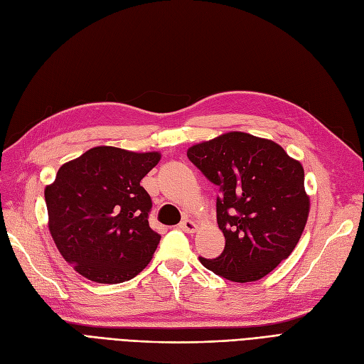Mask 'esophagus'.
Masks as SVG:
<instances>
[{"label": "esophagus", "instance_id": "obj_1", "mask_svg": "<svg viewBox=\"0 0 364 364\" xmlns=\"http://www.w3.org/2000/svg\"><path fill=\"white\" fill-rule=\"evenodd\" d=\"M180 230L184 231V232H195L198 230V225L191 219H184V220H181Z\"/></svg>", "mask_w": 364, "mask_h": 364}]
</instances>
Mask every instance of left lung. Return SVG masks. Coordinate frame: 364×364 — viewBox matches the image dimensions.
Segmentation results:
<instances>
[{
  "mask_svg": "<svg viewBox=\"0 0 364 364\" xmlns=\"http://www.w3.org/2000/svg\"><path fill=\"white\" fill-rule=\"evenodd\" d=\"M187 157L219 187L216 218L225 236L219 257L199 262L236 283L272 272L295 250L309 218L301 163L272 140L240 132L198 144Z\"/></svg>",
  "mask_w": 364,
  "mask_h": 364,
  "instance_id": "1",
  "label": "left lung"
}]
</instances>
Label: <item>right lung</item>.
I'll return each instance as SVG.
<instances>
[{"label":"right lung","instance_id":"right-lung-1","mask_svg":"<svg viewBox=\"0 0 364 364\" xmlns=\"http://www.w3.org/2000/svg\"><path fill=\"white\" fill-rule=\"evenodd\" d=\"M159 160V152L97 146L65 163L46 186L51 236L80 275L118 284L149 263L161 236L149 227L152 201L140 180Z\"/></svg>","mask_w":364,"mask_h":364}]
</instances>
